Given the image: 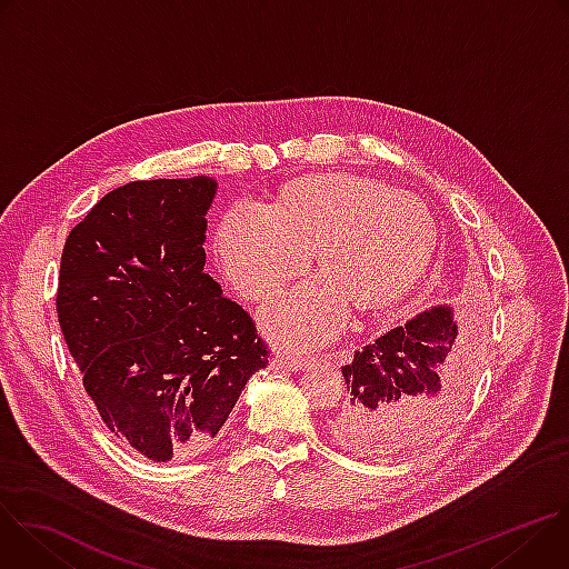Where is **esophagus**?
I'll return each instance as SVG.
<instances>
[{"instance_id": "obj_1", "label": "esophagus", "mask_w": 569, "mask_h": 569, "mask_svg": "<svg viewBox=\"0 0 569 569\" xmlns=\"http://www.w3.org/2000/svg\"><path fill=\"white\" fill-rule=\"evenodd\" d=\"M274 369H283V371H303L310 367L308 358H290V356H277L272 360Z\"/></svg>"}]
</instances>
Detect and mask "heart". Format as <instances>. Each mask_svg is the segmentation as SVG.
<instances>
[{"label":"heart","instance_id":"obj_1","mask_svg":"<svg viewBox=\"0 0 569 569\" xmlns=\"http://www.w3.org/2000/svg\"><path fill=\"white\" fill-rule=\"evenodd\" d=\"M435 250L437 222L421 200L347 173L292 180L270 209L233 204L216 231L227 279L252 301L272 299L312 252L321 277L261 315L263 331L286 349L333 340L351 306L362 315L391 308L421 279Z\"/></svg>","mask_w":569,"mask_h":569}]
</instances>
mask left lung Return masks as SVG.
I'll use <instances>...</instances> for the list:
<instances>
[{"label":"left lung","mask_w":569,"mask_h":569,"mask_svg":"<svg viewBox=\"0 0 569 569\" xmlns=\"http://www.w3.org/2000/svg\"><path fill=\"white\" fill-rule=\"evenodd\" d=\"M455 310L432 306L356 351L342 367L347 400L331 423L356 455H408L435 441L459 415L479 367Z\"/></svg>","instance_id":"obj_1"}]
</instances>
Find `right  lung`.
<instances>
[{
  "mask_svg": "<svg viewBox=\"0 0 569 569\" xmlns=\"http://www.w3.org/2000/svg\"><path fill=\"white\" fill-rule=\"evenodd\" d=\"M207 176L101 198L62 250L58 321L103 426L150 461L204 452L268 367L252 317L204 272Z\"/></svg>",
  "mask_w": 569,
  "mask_h": 569,
  "instance_id": "1",
  "label": "right lung"
}]
</instances>
